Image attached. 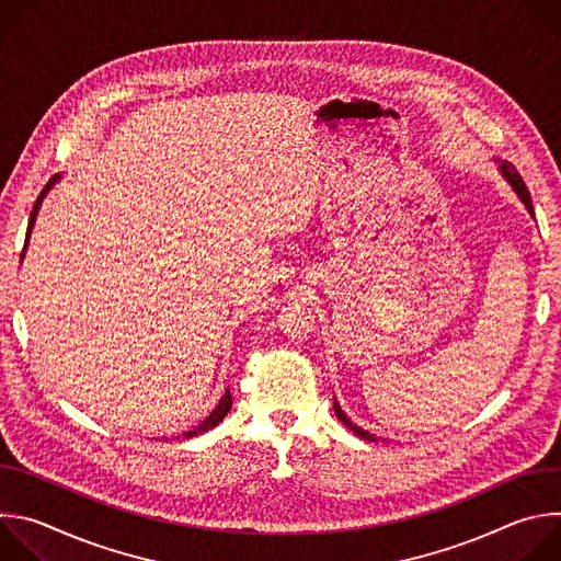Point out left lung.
I'll return each instance as SVG.
<instances>
[{
	"mask_svg": "<svg viewBox=\"0 0 561 561\" xmlns=\"http://www.w3.org/2000/svg\"><path fill=\"white\" fill-rule=\"evenodd\" d=\"M502 173H504V178L511 182V186L515 188V193L522 197V202L526 204V208L533 213V202H530V193H528V188H526V184H524V180H522V175L517 173V169L513 167V164H508V162H504L502 164ZM333 409H335V415L355 433V435H359L362 439H368V442H377V437L375 435H370V433H366L364 428H359L357 424H353L344 413H342V409H340V404L335 402L333 404Z\"/></svg>",
	"mask_w": 561,
	"mask_h": 561,
	"instance_id": "1",
	"label": "left lung"
}]
</instances>
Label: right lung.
Instances as JSON below:
<instances>
[{
	"instance_id": "add662e5",
	"label": "right lung",
	"mask_w": 561,
	"mask_h": 561,
	"mask_svg": "<svg viewBox=\"0 0 561 561\" xmlns=\"http://www.w3.org/2000/svg\"><path fill=\"white\" fill-rule=\"evenodd\" d=\"M57 182V175L53 178V180H48V184L44 186V191L39 193V197H37V202H35V206H33V213H31V219H28V230H26V242H28V234H31V230H33V224H35V217H37V210H39V204H42V199H44V195L50 191V186ZM230 407H232V397H230V392L226 390V394L219 399V404H217V409L199 424V426H195L193 431H188L184 437H195V435H202V433H206V431H210V428H215L226 415H228V411H230Z\"/></svg>"
}]
</instances>
